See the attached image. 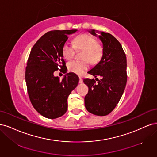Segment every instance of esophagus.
<instances>
[{"label":"esophagus","mask_w":157,"mask_h":157,"mask_svg":"<svg viewBox=\"0 0 157 157\" xmlns=\"http://www.w3.org/2000/svg\"><path fill=\"white\" fill-rule=\"evenodd\" d=\"M79 83H83V79H82V78H81V77H79Z\"/></svg>","instance_id":"esophagus-1"}]
</instances>
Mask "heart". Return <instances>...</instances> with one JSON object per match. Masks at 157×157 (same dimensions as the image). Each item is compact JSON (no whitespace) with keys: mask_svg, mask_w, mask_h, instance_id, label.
<instances>
[{"mask_svg":"<svg viewBox=\"0 0 157 157\" xmlns=\"http://www.w3.org/2000/svg\"><path fill=\"white\" fill-rule=\"evenodd\" d=\"M75 49L83 51L82 60H74L68 64V68L70 72L79 75L82 74L91 64H97L102 59L104 53L102 45L96 39L87 34H82L73 40V45L66 42L63 45L62 53L66 60H70L75 57Z\"/></svg>","mask_w":157,"mask_h":157,"instance_id":"obj_1","label":"heart"}]
</instances>
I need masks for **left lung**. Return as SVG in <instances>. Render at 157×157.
I'll return each mask as SVG.
<instances>
[{"instance_id": "1", "label": "left lung", "mask_w": 157, "mask_h": 157, "mask_svg": "<svg viewBox=\"0 0 157 157\" xmlns=\"http://www.w3.org/2000/svg\"><path fill=\"white\" fill-rule=\"evenodd\" d=\"M97 36L94 30L89 31ZM103 44L104 53L100 61L88 72L95 78L83 79L89 87L85 105L89 112L105 116L110 113L123 94L127 81L126 57L121 44L112 34L101 32L98 36Z\"/></svg>"}]
</instances>
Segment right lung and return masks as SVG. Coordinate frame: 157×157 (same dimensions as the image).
Wrapping results in <instances>:
<instances>
[{
  "label": "right lung",
  "mask_w": 157,
  "mask_h": 157,
  "mask_svg": "<svg viewBox=\"0 0 157 157\" xmlns=\"http://www.w3.org/2000/svg\"><path fill=\"white\" fill-rule=\"evenodd\" d=\"M77 30L51 31L34 45L25 69L27 92L34 108L44 117L56 119L67 111V99L79 82L74 73H68L60 81L55 77L59 69L66 73L62 49L68 35Z\"/></svg>",
  "instance_id": "right-lung-1"
}]
</instances>
